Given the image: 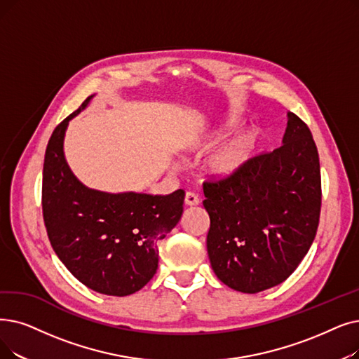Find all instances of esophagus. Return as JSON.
<instances>
[{"label": "esophagus", "mask_w": 359, "mask_h": 359, "mask_svg": "<svg viewBox=\"0 0 359 359\" xmlns=\"http://www.w3.org/2000/svg\"><path fill=\"white\" fill-rule=\"evenodd\" d=\"M184 204L188 207H195L199 204V198L194 194V192H186V196H184Z\"/></svg>", "instance_id": "esophagus-1"}]
</instances>
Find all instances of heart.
I'll list each match as a JSON object with an SVG mask.
<instances>
[{
	"label": "heart",
	"mask_w": 359,
	"mask_h": 359,
	"mask_svg": "<svg viewBox=\"0 0 359 359\" xmlns=\"http://www.w3.org/2000/svg\"><path fill=\"white\" fill-rule=\"evenodd\" d=\"M235 126L230 121H220L212 128L189 137L182 147L188 154L205 152L233 132ZM259 147V132L257 129H249L236 136H233L220 148L210 154L204 161V175L215 182H223L236 177L249 165L255 157Z\"/></svg>",
	"instance_id": "heart-1"
}]
</instances>
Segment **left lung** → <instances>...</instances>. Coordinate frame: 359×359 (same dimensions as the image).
<instances>
[{"label": "left lung", "mask_w": 359, "mask_h": 359, "mask_svg": "<svg viewBox=\"0 0 359 359\" xmlns=\"http://www.w3.org/2000/svg\"><path fill=\"white\" fill-rule=\"evenodd\" d=\"M282 147L252 158L236 177L205 183L207 251L218 280L243 293L277 286L314 242L321 208L316 142L287 113Z\"/></svg>", "instance_id": "obj_1"}]
</instances>
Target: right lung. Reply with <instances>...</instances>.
Returning a JSON list of instances; mask_svg holds the SVG:
<instances>
[{"label":"right lung","mask_w":359,"mask_h":359,"mask_svg":"<svg viewBox=\"0 0 359 359\" xmlns=\"http://www.w3.org/2000/svg\"><path fill=\"white\" fill-rule=\"evenodd\" d=\"M92 98L50 137L42 177L43 222L57 257L81 283L98 293L128 296L157 273L158 243L179 223L184 192L110 194L88 188L73 175L65 155L66 130Z\"/></svg>","instance_id":"1"}]
</instances>
